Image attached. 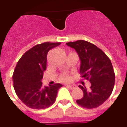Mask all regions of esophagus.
Listing matches in <instances>:
<instances>
[{"label":"esophagus","instance_id":"obj_1","mask_svg":"<svg viewBox=\"0 0 127 127\" xmlns=\"http://www.w3.org/2000/svg\"><path fill=\"white\" fill-rule=\"evenodd\" d=\"M66 86L68 88H69V89H71V90H74L76 87V86L75 85H66Z\"/></svg>","mask_w":127,"mask_h":127}]
</instances>
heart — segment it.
Listing matches in <instances>:
<instances>
[{
	"label": "heart",
	"instance_id": "heart-1",
	"mask_svg": "<svg viewBox=\"0 0 127 127\" xmlns=\"http://www.w3.org/2000/svg\"><path fill=\"white\" fill-rule=\"evenodd\" d=\"M61 80L63 81H68L71 79V77L68 75H63L61 76Z\"/></svg>",
	"mask_w": 127,
	"mask_h": 127
}]
</instances>
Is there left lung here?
<instances>
[{"label":"left lung","mask_w":127,"mask_h":127,"mask_svg":"<svg viewBox=\"0 0 127 127\" xmlns=\"http://www.w3.org/2000/svg\"><path fill=\"white\" fill-rule=\"evenodd\" d=\"M66 45L79 54L81 77L91 83L89 90L79 86L83 92V97L77 103L85 108H95L110 97L113 90L115 74L111 61L100 48L85 40L68 42Z\"/></svg>","instance_id":"1"}]
</instances>
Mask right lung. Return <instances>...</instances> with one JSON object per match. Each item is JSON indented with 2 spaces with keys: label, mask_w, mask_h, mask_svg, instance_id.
<instances>
[{
  "label": "right lung",
  "mask_w": 127,
  "mask_h": 127,
  "mask_svg": "<svg viewBox=\"0 0 127 127\" xmlns=\"http://www.w3.org/2000/svg\"><path fill=\"white\" fill-rule=\"evenodd\" d=\"M61 42H44L25 52L19 60L13 75L16 94L30 108L44 109L54 104L63 85L55 83L44 87L41 81L46 69L47 54Z\"/></svg>",
  "instance_id": "add662e5"
}]
</instances>
